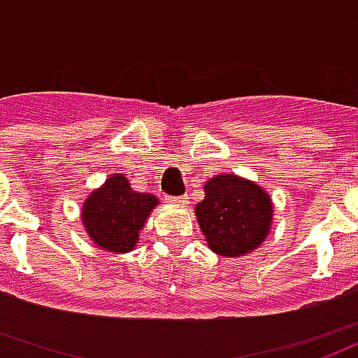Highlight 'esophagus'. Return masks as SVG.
Returning a JSON list of instances; mask_svg holds the SVG:
<instances>
[{"label": "esophagus", "mask_w": 358, "mask_h": 358, "mask_svg": "<svg viewBox=\"0 0 358 358\" xmlns=\"http://www.w3.org/2000/svg\"><path fill=\"white\" fill-rule=\"evenodd\" d=\"M166 201L172 203V205H180V207H184L189 203V197L187 195H172V197H166Z\"/></svg>", "instance_id": "obj_1"}]
</instances>
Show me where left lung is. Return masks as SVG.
<instances>
[{
  "label": "left lung",
  "mask_w": 358,
  "mask_h": 358,
  "mask_svg": "<svg viewBox=\"0 0 358 358\" xmlns=\"http://www.w3.org/2000/svg\"><path fill=\"white\" fill-rule=\"evenodd\" d=\"M195 215L215 253L240 257L266 238L272 205L264 189L228 174L205 184V199L197 203Z\"/></svg>",
  "instance_id": "8db88e82"
}]
</instances>
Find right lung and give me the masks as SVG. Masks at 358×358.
<instances>
[{
	"label": "right lung",
	"instance_id": "obj_1",
	"mask_svg": "<svg viewBox=\"0 0 358 358\" xmlns=\"http://www.w3.org/2000/svg\"><path fill=\"white\" fill-rule=\"evenodd\" d=\"M157 203L153 195L136 194L124 176L115 174L86 199L82 210L84 228L95 245L113 253H126L134 249Z\"/></svg>",
	"mask_w": 358,
	"mask_h": 358
}]
</instances>
